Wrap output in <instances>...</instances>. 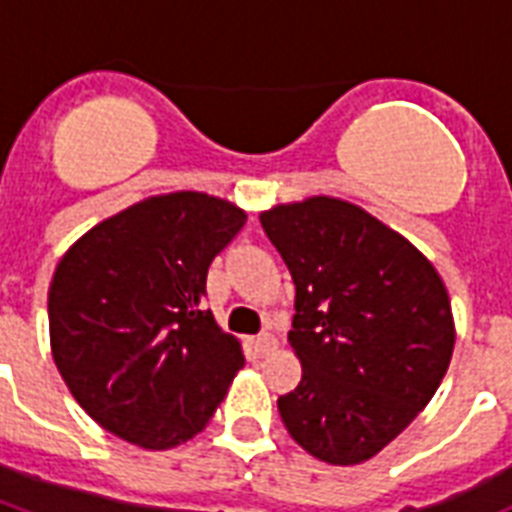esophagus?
Wrapping results in <instances>:
<instances>
[{
    "instance_id": "obj_1",
    "label": "esophagus",
    "mask_w": 512,
    "mask_h": 512,
    "mask_svg": "<svg viewBox=\"0 0 512 512\" xmlns=\"http://www.w3.org/2000/svg\"><path fill=\"white\" fill-rule=\"evenodd\" d=\"M252 345H255V353L265 356V353H271V350L276 348V337H273L271 332H263V335H257L255 340H252Z\"/></svg>"
}]
</instances>
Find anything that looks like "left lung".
Instances as JSON below:
<instances>
[{
	"mask_svg": "<svg viewBox=\"0 0 512 512\" xmlns=\"http://www.w3.org/2000/svg\"><path fill=\"white\" fill-rule=\"evenodd\" d=\"M260 223L295 281L289 345L303 380L279 396L281 422L316 460H372L449 369L444 281L412 241L335 196L276 204Z\"/></svg>",
	"mask_w": 512,
	"mask_h": 512,
	"instance_id": "obj_1",
	"label": "left lung"
}]
</instances>
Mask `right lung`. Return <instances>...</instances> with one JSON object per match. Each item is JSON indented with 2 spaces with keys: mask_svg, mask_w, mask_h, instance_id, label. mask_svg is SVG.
Returning <instances> with one entry per match:
<instances>
[{
  "mask_svg": "<svg viewBox=\"0 0 512 512\" xmlns=\"http://www.w3.org/2000/svg\"><path fill=\"white\" fill-rule=\"evenodd\" d=\"M247 223L209 193L148 196L74 241L47 313L60 377L108 433L162 452L207 428L244 366L204 311L207 271Z\"/></svg>",
  "mask_w": 512,
  "mask_h": 512,
  "instance_id": "obj_1",
  "label": "right lung"
}]
</instances>
